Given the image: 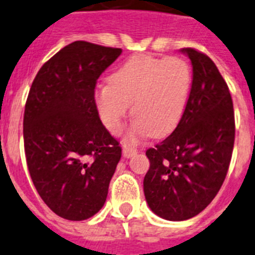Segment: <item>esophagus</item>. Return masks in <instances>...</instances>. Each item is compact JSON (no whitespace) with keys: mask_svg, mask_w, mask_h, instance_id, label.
<instances>
[{"mask_svg":"<svg viewBox=\"0 0 255 255\" xmlns=\"http://www.w3.org/2000/svg\"><path fill=\"white\" fill-rule=\"evenodd\" d=\"M137 150L133 149V147H123V156L125 158H130L132 155L136 154Z\"/></svg>","mask_w":255,"mask_h":255,"instance_id":"obj_1","label":"esophagus"}]
</instances>
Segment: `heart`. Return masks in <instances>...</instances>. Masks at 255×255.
I'll list each match as a JSON object with an SVG mask.
<instances>
[{
  "instance_id": "heart-1",
  "label": "heart",
  "mask_w": 255,
  "mask_h": 255,
  "mask_svg": "<svg viewBox=\"0 0 255 255\" xmlns=\"http://www.w3.org/2000/svg\"><path fill=\"white\" fill-rule=\"evenodd\" d=\"M191 83V68L181 57L137 55L112 73L108 83L97 87L95 106L106 129L118 133L132 104L129 142L149 133L163 137L180 123Z\"/></svg>"
}]
</instances>
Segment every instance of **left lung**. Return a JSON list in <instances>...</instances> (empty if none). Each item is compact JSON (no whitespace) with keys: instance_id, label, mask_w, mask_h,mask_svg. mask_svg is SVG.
I'll return each mask as SVG.
<instances>
[{"instance_id":"left-lung-1","label":"left lung","mask_w":255,"mask_h":255,"mask_svg":"<svg viewBox=\"0 0 255 255\" xmlns=\"http://www.w3.org/2000/svg\"><path fill=\"white\" fill-rule=\"evenodd\" d=\"M192 65L185 113L176 129L146 151L143 192L150 209L167 221H185L205 209L226 178L235 141L234 105L216 64L182 48Z\"/></svg>"}]
</instances>
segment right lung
<instances>
[{
	"mask_svg": "<svg viewBox=\"0 0 255 255\" xmlns=\"http://www.w3.org/2000/svg\"><path fill=\"white\" fill-rule=\"evenodd\" d=\"M121 48L75 41L43 64L24 112V149L42 200L69 221L104 207L122 149L101 123L95 87Z\"/></svg>",
	"mask_w": 255,
	"mask_h": 255,
	"instance_id": "1",
	"label": "right lung"
}]
</instances>
